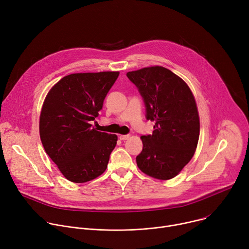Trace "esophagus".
Returning <instances> with one entry per match:
<instances>
[{
  "instance_id": "1",
  "label": "esophagus",
  "mask_w": 249,
  "mask_h": 249,
  "mask_svg": "<svg viewBox=\"0 0 249 249\" xmlns=\"http://www.w3.org/2000/svg\"><path fill=\"white\" fill-rule=\"evenodd\" d=\"M119 138H120V140L125 141V140H128L130 138V136H129V135H120Z\"/></svg>"
}]
</instances>
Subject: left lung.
Returning <instances> with one entry per match:
<instances>
[{
	"mask_svg": "<svg viewBox=\"0 0 249 249\" xmlns=\"http://www.w3.org/2000/svg\"><path fill=\"white\" fill-rule=\"evenodd\" d=\"M142 95L147 120L155 122L152 135L141 136L143 150L138 168L147 176L170 179L195 155L199 137V116L189 85L166 67L155 65L127 72Z\"/></svg>",
	"mask_w": 249,
	"mask_h": 249,
	"instance_id": "1",
	"label": "left lung"
}]
</instances>
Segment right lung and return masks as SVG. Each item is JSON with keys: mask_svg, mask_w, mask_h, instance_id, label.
Listing matches in <instances>:
<instances>
[{"mask_svg": "<svg viewBox=\"0 0 249 249\" xmlns=\"http://www.w3.org/2000/svg\"><path fill=\"white\" fill-rule=\"evenodd\" d=\"M119 71L72 73L49 91L39 116L44 151L65 178L86 183L102 175L115 148V134L97 131L95 120Z\"/></svg>", "mask_w": 249, "mask_h": 249, "instance_id": "add662e5", "label": "right lung"}]
</instances>
